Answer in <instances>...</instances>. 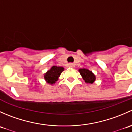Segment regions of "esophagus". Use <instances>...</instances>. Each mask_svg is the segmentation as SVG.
<instances>
[{"instance_id": "1", "label": "esophagus", "mask_w": 132, "mask_h": 132, "mask_svg": "<svg viewBox=\"0 0 132 132\" xmlns=\"http://www.w3.org/2000/svg\"><path fill=\"white\" fill-rule=\"evenodd\" d=\"M74 64H73V63H69L68 64V66L70 68H73L74 67Z\"/></svg>"}]
</instances>
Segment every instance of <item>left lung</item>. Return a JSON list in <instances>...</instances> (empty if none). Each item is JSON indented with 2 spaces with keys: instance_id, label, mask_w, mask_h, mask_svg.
Listing matches in <instances>:
<instances>
[{
  "instance_id": "obj_1",
  "label": "left lung",
  "mask_w": 132,
  "mask_h": 132,
  "mask_svg": "<svg viewBox=\"0 0 132 132\" xmlns=\"http://www.w3.org/2000/svg\"><path fill=\"white\" fill-rule=\"evenodd\" d=\"M78 71L86 83L93 84L96 80L95 75L88 69L80 68L78 70Z\"/></svg>"
}]
</instances>
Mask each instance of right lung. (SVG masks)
Masks as SVG:
<instances>
[{
  "mask_svg": "<svg viewBox=\"0 0 132 132\" xmlns=\"http://www.w3.org/2000/svg\"><path fill=\"white\" fill-rule=\"evenodd\" d=\"M64 70V68L61 66H54L49 70H48L44 74V78L46 83L50 85L55 84V82L59 80V77L61 75V73Z\"/></svg>",
  "mask_w": 132,
  "mask_h": 132,
  "instance_id": "right-lung-1",
  "label": "right lung"
}]
</instances>
